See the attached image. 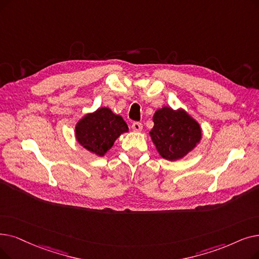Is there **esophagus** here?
<instances>
[{
	"label": "esophagus",
	"instance_id": "34e87169",
	"mask_svg": "<svg viewBox=\"0 0 259 259\" xmlns=\"http://www.w3.org/2000/svg\"><path fill=\"white\" fill-rule=\"evenodd\" d=\"M132 129H133L134 131L140 132V131H142V129H143V125H142L141 122H139V121H134V122H132Z\"/></svg>",
	"mask_w": 259,
	"mask_h": 259
}]
</instances>
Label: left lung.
<instances>
[{"label":"left lung","mask_w":259,"mask_h":259,"mask_svg":"<svg viewBox=\"0 0 259 259\" xmlns=\"http://www.w3.org/2000/svg\"><path fill=\"white\" fill-rule=\"evenodd\" d=\"M150 137L162 157L176 161L193 150L201 140L199 123L185 111L169 107L157 110Z\"/></svg>","instance_id":"8db88e82"}]
</instances>
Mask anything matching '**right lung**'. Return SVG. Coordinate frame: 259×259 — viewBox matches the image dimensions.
I'll list each match as a JSON object with an SVG mask.
<instances>
[{
	"label": "right lung",
	"mask_w": 259,
	"mask_h": 259,
	"mask_svg": "<svg viewBox=\"0 0 259 259\" xmlns=\"http://www.w3.org/2000/svg\"><path fill=\"white\" fill-rule=\"evenodd\" d=\"M128 126L121 116L108 108H100L85 115L76 125V139L89 151L103 156Z\"/></svg>",
	"instance_id": "obj_1"
}]
</instances>
